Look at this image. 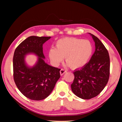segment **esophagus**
I'll use <instances>...</instances> for the list:
<instances>
[{
    "label": "esophagus",
    "mask_w": 122,
    "mask_h": 122,
    "mask_svg": "<svg viewBox=\"0 0 122 122\" xmlns=\"http://www.w3.org/2000/svg\"><path fill=\"white\" fill-rule=\"evenodd\" d=\"M66 72H67V71H66V70L63 69H61L60 70V73L61 75H63L64 74H65Z\"/></svg>",
    "instance_id": "1"
}]
</instances>
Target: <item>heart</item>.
I'll return each instance as SVG.
<instances>
[{"mask_svg":"<svg viewBox=\"0 0 122 122\" xmlns=\"http://www.w3.org/2000/svg\"><path fill=\"white\" fill-rule=\"evenodd\" d=\"M56 48H51L48 56L51 62L57 66L64 57L71 68L83 67L89 60L93 52V47L89 41L75 38H64L56 41Z\"/></svg>","mask_w":122,"mask_h":122,"instance_id":"1","label":"heart"}]
</instances>
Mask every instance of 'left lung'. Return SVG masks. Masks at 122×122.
<instances>
[{
    "instance_id": "1",
    "label": "left lung",
    "mask_w": 122,
    "mask_h": 122,
    "mask_svg": "<svg viewBox=\"0 0 122 122\" xmlns=\"http://www.w3.org/2000/svg\"><path fill=\"white\" fill-rule=\"evenodd\" d=\"M89 34L95 42V51L85 66L74 71V80L71 84L73 93L83 100L97 96L107 85L110 74L108 51L100 39L93 34Z\"/></svg>"
}]
</instances>
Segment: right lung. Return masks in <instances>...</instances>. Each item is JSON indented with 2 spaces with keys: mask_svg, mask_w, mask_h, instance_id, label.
<instances>
[{
  "mask_svg": "<svg viewBox=\"0 0 122 122\" xmlns=\"http://www.w3.org/2000/svg\"><path fill=\"white\" fill-rule=\"evenodd\" d=\"M50 36H31L26 39L14 51L13 77L16 86L26 97L40 101L47 98L60 77V69L49 65L44 61L43 44ZM32 53L38 57L36 64L29 66L26 55Z\"/></svg>",
  "mask_w": 122,
  "mask_h": 122,
  "instance_id": "right-lung-1",
  "label": "right lung"
}]
</instances>
